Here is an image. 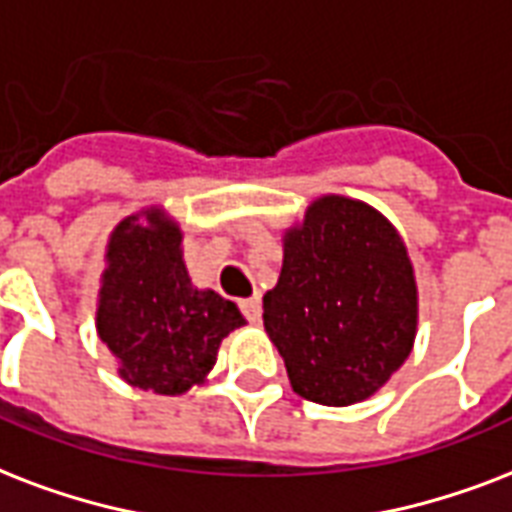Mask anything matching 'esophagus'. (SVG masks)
Returning a JSON list of instances; mask_svg holds the SVG:
<instances>
[{"label": "esophagus", "instance_id": "obj_1", "mask_svg": "<svg viewBox=\"0 0 512 512\" xmlns=\"http://www.w3.org/2000/svg\"><path fill=\"white\" fill-rule=\"evenodd\" d=\"M240 310H243V315L251 323H259L261 320V299H259V293H253L251 299H243L240 301Z\"/></svg>", "mask_w": 512, "mask_h": 512}]
</instances>
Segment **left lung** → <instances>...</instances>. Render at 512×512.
<instances>
[{
  "mask_svg": "<svg viewBox=\"0 0 512 512\" xmlns=\"http://www.w3.org/2000/svg\"><path fill=\"white\" fill-rule=\"evenodd\" d=\"M264 328L301 398L323 406L371 398L417 336V280L395 227L360 200L312 202L283 237Z\"/></svg>",
  "mask_w": 512,
  "mask_h": 512,
  "instance_id": "left-lung-1",
  "label": "left lung"
}]
</instances>
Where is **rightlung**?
I'll list each match as a JSON object with an SVG mask.
<instances>
[{"instance_id":"1","label":"right lung","mask_w":512,"mask_h":512,"mask_svg":"<svg viewBox=\"0 0 512 512\" xmlns=\"http://www.w3.org/2000/svg\"><path fill=\"white\" fill-rule=\"evenodd\" d=\"M245 326L235 301L194 288L181 256V229L160 208L114 227L98 291L95 328L120 376L157 395H181L216 363L224 336Z\"/></svg>"}]
</instances>
